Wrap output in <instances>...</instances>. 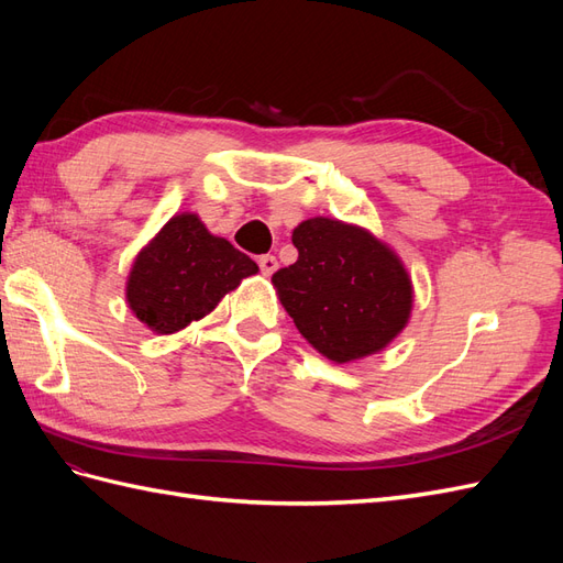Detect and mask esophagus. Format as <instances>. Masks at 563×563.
<instances>
[{
    "label": "esophagus",
    "instance_id": "obj_1",
    "mask_svg": "<svg viewBox=\"0 0 563 563\" xmlns=\"http://www.w3.org/2000/svg\"><path fill=\"white\" fill-rule=\"evenodd\" d=\"M258 265H261V272L265 277H272V275H275V269H277V258H275V255H261Z\"/></svg>",
    "mask_w": 563,
    "mask_h": 563
}]
</instances>
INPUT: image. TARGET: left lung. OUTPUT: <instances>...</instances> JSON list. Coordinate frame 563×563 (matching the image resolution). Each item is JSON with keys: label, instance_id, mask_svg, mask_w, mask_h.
I'll return each instance as SVG.
<instances>
[{"label": "left lung", "instance_id": "obj_1", "mask_svg": "<svg viewBox=\"0 0 563 563\" xmlns=\"http://www.w3.org/2000/svg\"><path fill=\"white\" fill-rule=\"evenodd\" d=\"M298 261L272 275L284 310L308 343L335 364L376 354L413 308L411 277L368 230L310 218L294 230Z\"/></svg>", "mask_w": 563, "mask_h": 563}]
</instances>
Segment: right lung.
<instances>
[{
    "instance_id": "right-lung-1",
    "label": "right lung",
    "mask_w": 563,
    "mask_h": 563,
    "mask_svg": "<svg viewBox=\"0 0 563 563\" xmlns=\"http://www.w3.org/2000/svg\"><path fill=\"white\" fill-rule=\"evenodd\" d=\"M255 272L246 253L213 236L195 213H180L135 255L126 300L147 329L166 335L207 317Z\"/></svg>"
}]
</instances>
